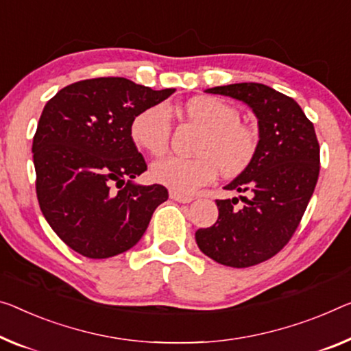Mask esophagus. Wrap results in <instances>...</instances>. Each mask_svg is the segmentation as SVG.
I'll return each mask as SVG.
<instances>
[{
	"mask_svg": "<svg viewBox=\"0 0 351 351\" xmlns=\"http://www.w3.org/2000/svg\"><path fill=\"white\" fill-rule=\"evenodd\" d=\"M169 197L174 199V201H177V202H182V204H188L194 199L193 196H185V194H180V193H176V191H171Z\"/></svg>",
	"mask_w": 351,
	"mask_h": 351,
	"instance_id": "obj_1",
	"label": "esophagus"
}]
</instances>
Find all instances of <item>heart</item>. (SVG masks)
<instances>
[{
    "label": "heart",
    "instance_id": "b5f03b06",
    "mask_svg": "<svg viewBox=\"0 0 351 351\" xmlns=\"http://www.w3.org/2000/svg\"><path fill=\"white\" fill-rule=\"evenodd\" d=\"M185 112L201 125L206 134L199 143L196 158L168 157L155 161L152 179L180 194H191L213 182L218 169L228 177L243 172L254 158L257 134L240 122V112L212 97H196L185 105ZM172 132L171 112L166 105L145 108L132 121L133 143L145 152L163 155Z\"/></svg>",
    "mask_w": 351,
    "mask_h": 351
}]
</instances>
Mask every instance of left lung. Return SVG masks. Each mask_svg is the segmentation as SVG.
Returning a JSON list of instances; mask_svg holds the SVG:
<instances>
[{"instance_id":"8db88e82","label":"left lung","mask_w":351,"mask_h":351,"mask_svg":"<svg viewBox=\"0 0 351 351\" xmlns=\"http://www.w3.org/2000/svg\"><path fill=\"white\" fill-rule=\"evenodd\" d=\"M252 108L258 143L250 166L226 185L245 193L217 199L218 219L196 232L204 254L226 267L246 268L276 256L292 239L306 212L320 172V145L314 123L292 97L261 83H237L207 89Z\"/></svg>"}]
</instances>
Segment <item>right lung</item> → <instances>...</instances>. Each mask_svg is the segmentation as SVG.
<instances>
[{
  "mask_svg": "<svg viewBox=\"0 0 351 351\" xmlns=\"http://www.w3.org/2000/svg\"><path fill=\"white\" fill-rule=\"evenodd\" d=\"M174 93L104 77L69 84L47 101L32 139L37 201L78 254L106 258L130 250L168 199L163 185L132 182L147 165L130 127Z\"/></svg>",
  "mask_w": 351,
  "mask_h": 351,
  "instance_id": "right-lung-1",
  "label": "right lung"
}]
</instances>
